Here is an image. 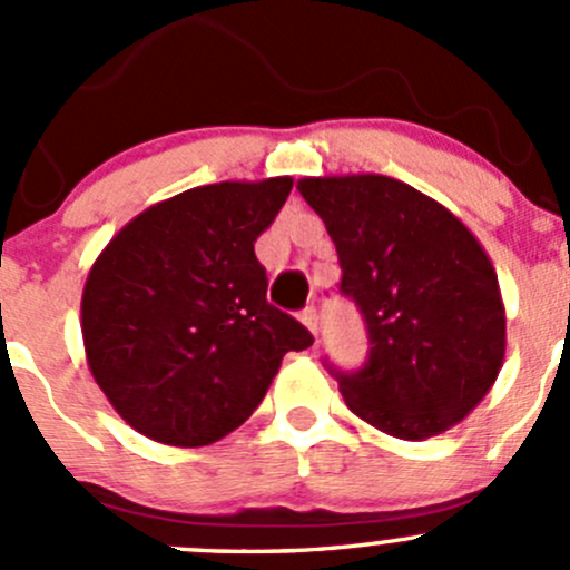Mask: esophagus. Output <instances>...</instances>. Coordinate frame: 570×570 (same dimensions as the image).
Segmentation results:
<instances>
[{
  "instance_id": "esophagus-1",
  "label": "esophagus",
  "mask_w": 570,
  "mask_h": 570,
  "mask_svg": "<svg viewBox=\"0 0 570 570\" xmlns=\"http://www.w3.org/2000/svg\"><path fill=\"white\" fill-rule=\"evenodd\" d=\"M301 320H303V325H306L308 331L314 333V336H320V317H317V308H314V306H308L306 312L301 314Z\"/></svg>"
}]
</instances>
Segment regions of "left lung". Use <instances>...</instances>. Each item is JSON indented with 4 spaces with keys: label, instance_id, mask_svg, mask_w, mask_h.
<instances>
[{
    "label": "left lung",
    "instance_id": "8db88e82",
    "mask_svg": "<svg viewBox=\"0 0 570 570\" xmlns=\"http://www.w3.org/2000/svg\"><path fill=\"white\" fill-rule=\"evenodd\" d=\"M325 223L338 292L361 308L370 358L331 370L355 416L405 441L458 424L491 392L504 361L497 269L439 200L377 174L301 178Z\"/></svg>",
    "mask_w": 570,
    "mask_h": 570
}]
</instances>
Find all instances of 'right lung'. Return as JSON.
Instances as JSON below:
<instances>
[{"label":"right lung","mask_w":570,"mask_h":570,"mask_svg":"<svg viewBox=\"0 0 570 570\" xmlns=\"http://www.w3.org/2000/svg\"><path fill=\"white\" fill-rule=\"evenodd\" d=\"M289 176L178 193L126 223L82 292L88 366L126 424L206 446L258 407L289 350L314 336L267 303L253 243L286 204Z\"/></svg>","instance_id":"1"}]
</instances>
